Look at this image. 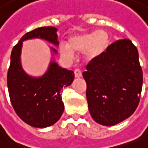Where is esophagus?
Listing matches in <instances>:
<instances>
[{
  "label": "esophagus",
  "instance_id": "1",
  "mask_svg": "<svg viewBox=\"0 0 148 148\" xmlns=\"http://www.w3.org/2000/svg\"><path fill=\"white\" fill-rule=\"evenodd\" d=\"M74 74H75L76 77H82V71H80L79 69H76L74 71Z\"/></svg>",
  "mask_w": 148,
  "mask_h": 148
}]
</instances>
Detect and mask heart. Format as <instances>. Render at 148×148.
Segmentation results:
<instances>
[{"instance_id":"heart-1","label":"heart","mask_w":148,"mask_h":148,"mask_svg":"<svg viewBox=\"0 0 148 148\" xmlns=\"http://www.w3.org/2000/svg\"><path fill=\"white\" fill-rule=\"evenodd\" d=\"M109 43V35L103 30L82 33L71 36L68 39V44H60V51L65 58L72 59L74 52L86 50L84 57L87 60L91 61L100 56L108 48Z\"/></svg>"}]
</instances>
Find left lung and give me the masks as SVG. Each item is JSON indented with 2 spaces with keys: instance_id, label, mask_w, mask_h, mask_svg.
Listing matches in <instances>:
<instances>
[{
  "instance_id": "1",
  "label": "left lung",
  "mask_w": 148,
  "mask_h": 148,
  "mask_svg": "<svg viewBox=\"0 0 148 148\" xmlns=\"http://www.w3.org/2000/svg\"><path fill=\"white\" fill-rule=\"evenodd\" d=\"M86 68L82 76L92 119L111 126L129 118L138 106L143 82L138 51L132 41L113 43Z\"/></svg>"
}]
</instances>
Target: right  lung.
Listing matches in <instances>:
<instances>
[{
	"label": "right lung",
	"instance_id": "1",
	"mask_svg": "<svg viewBox=\"0 0 148 148\" xmlns=\"http://www.w3.org/2000/svg\"><path fill=\"white\" fill-rule=\"evenodd\" d=\"M57 28L41 27L25 34L13 47L7 72V87L11 103L16 114L27 125L45 128L58 121L64 111L61 98L63 88L70 86L74 72L61 68L51 60L47 71L39 77L27 75L22 67L21 51L23 42L32 38H41L58 46ZM57 54L55 48H50Z\"/></svg>",
	"mask_w": 148,
	"mask_h": 148
}]
</instances>
